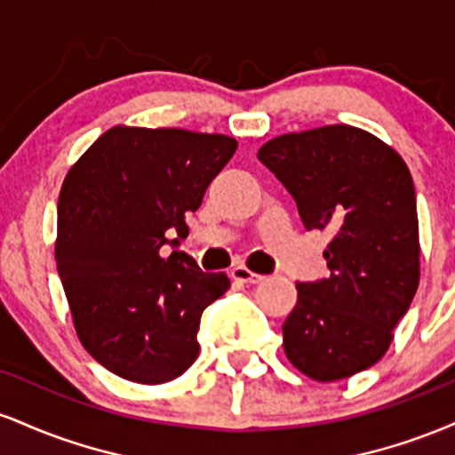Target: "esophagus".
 Returning a JSON list of instances; mask_svg holds the SVG:
<instances>
[{
  "label": "esophagus",
  "mask_w": 455,
  "mask_h": 455,
  "mask_svg": "<svg viewBox=\"0 0 455 455\" xmlns=\"http://www.w3.org/2000/svg\"><path fill=\"white\" fill-rule=\"evenodd\" d=\"M231 278L235 282H239V284H259V282H263V275L254 274V271H250L248 267H242V265H237V267L231 269Z\"/></svg>",
  "instance_id": "34e87169"
}]
</instances>
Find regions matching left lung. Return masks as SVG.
<instances>
[{
	"mask_svg": "<svg viewBox=\"0 0 455 455\" xmlns=\"http://www.w3.org/2000/svg\"><path fill=\"white\" fill-rule=\"evenodd\" d=\"M259 160L295 198L307 231H325L329 275L297 282L282 325L306 377L348 379L383 357L419 286V222L409 166L365 130L338 124L282 134Z\"/></svg>",
	"mask_w": 455,
	"mask_h": 455,
	"instance_id": "8db88e82",
	"label": "left lung"
}]
</instances>
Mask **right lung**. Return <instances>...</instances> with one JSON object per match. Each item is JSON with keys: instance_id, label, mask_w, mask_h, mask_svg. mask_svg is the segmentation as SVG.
<instances>
[{"instance_id": "1", "label": "right lung", "mask_w": 455, "mask_h": 455, "mask_svg": "<svg viewBox=\"0 0 455 455\" xmlns=\"http://www.w3.org/2000/svg\"><path fill=\"white\" fill-rule=\"evenodd\" d=\"M237 140L180 128L115 126L68 171L57 203L55 260L76 336L117 377L160 385L198 357V325L227 293V274L181 250ZM171 234L175 240H169Z\"/></svg>"}]
</instances>
